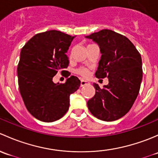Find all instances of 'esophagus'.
<instances>
[{
	"instance_id": "1",
	"label": "esophagus",
	"mask_w": 158,
	"mask_h": 158,
	"mask_svg": "<svg viewBox=\"0 0 158 158\" xmlns=\"http://www.w3.org/2000/svg\"><path fill=\"white\" fill-rule=\"evenodd\" d=\"M89 82L87 81H84V80H81V87H84V86L87 85V84H88Z\"/></svg>"
}]
</instances>
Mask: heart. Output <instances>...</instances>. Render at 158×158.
Returning <instances> with one entry per match:
<instances>
[{"label": "heart", "mask_w": 158, "mask_h": 158, "mask_svg": "<svg viewBox=\"0 0 158 158\" xmlns=\"http://www.w3.org/2000/svg\"><path fill=\"white\" fill-rule=\"evenodd\" d=\"M77 73L84 77H87L89 75V70L87 68H81L77 69Z\"/></svg>", "instance_id": "b5f03b06"}]
</instances>
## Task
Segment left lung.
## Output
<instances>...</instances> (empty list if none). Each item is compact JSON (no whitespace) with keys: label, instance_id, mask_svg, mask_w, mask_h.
Masks as SVG:
<instances>
[{"label":"left lung","instance_id":"obj_1","mask_svg":"<svg viewBox=\"0 0 158 158\" xmlns=\"http://www.w3.org/2000/svg\"><path fill=\"white\" fill-rule=\"evenodd\" d=\"M86 38L98 44L102 54L95 76L109 79L102 89L93 84L96 93L87 106L99 119L115 121L129 111L139 95L142 80L141 55L128 38L113 30H102Z\"/></svg>","mask_w":158,"mask_h":158}]
</instances>
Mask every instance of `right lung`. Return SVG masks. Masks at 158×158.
I'll list each match as a JSON object with an SVG mask.
<instances>
[{
	"label": "right lung",
	"mask_w": 158,
	"mask_h": 158,
	"mask_svg": "<svg viewBox=\"0 0 158 158\" xmlns=\"http://www.w3.org/2000/svg\"><path fill=\"white\" fill-rule=\"evenodd\" d=\"M74 38L60 31H46L32 37L21 49L17 66L19 92L27 110L40 121L52 123L64 116L70 95L79 88L81 81L75 76L64 84L52 81L61 70L69 73L64 71L69 64L66 52Z\"/></svg>",
	"instance_id": "obj_1"
}]
</instances>
